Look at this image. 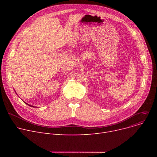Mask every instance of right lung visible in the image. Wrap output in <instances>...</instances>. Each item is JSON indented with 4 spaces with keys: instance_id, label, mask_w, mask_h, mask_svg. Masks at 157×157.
<instances>
[{
    "instance_id": "obj_1",
    "label": "right lung",
    "mask_w": 157,
    "mask_h": 157,
    "mask_svg": "<svg viewBox=\"0 0 157 157\" xmlns=\"http://www.w3.org/2000/svg\"><path fill=\"white\" fill-rule=\"evenodd\" d=\"M28 105H29V104H28ZM30 106H32V105H30Z\"/></svg>"
}]
</instances>
